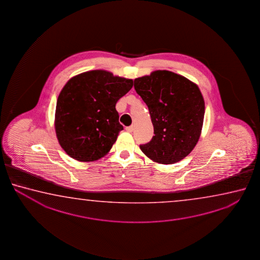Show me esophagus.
<instances>
[{
    "mask_svg": "<svg viewBox=\"0 0 260 260\" xmlns=\"http://www.w3.org/2000/svg\"><path fill=\"white\" fill-rule=\"evenodd\" d=\"M125 130H126L128 133H132L133 130H134V126H133V125H131V126H127V127L125 128Z\"/></svg>",
    "mask_w": 260,
    "mask_h": 260,
    "instance_id": "obj_1",
    "label": "esophagus"
}]
</instances>
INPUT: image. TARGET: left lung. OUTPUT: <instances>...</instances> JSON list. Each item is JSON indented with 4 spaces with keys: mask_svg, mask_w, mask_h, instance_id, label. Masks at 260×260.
Segmentation results:
<instances>
[{
    "mask_svg": "<svg viewBox=\"0 0 260 260\" xmlns=\"http://www.w3.org/2000/svg\"><path fill=\"white\" fill-rule=\"evenodd\" d=\"M135 89L148 107L152 140L140 145L155 163L171 165L194 149L202 132L205 101L198 84L168 70L135 79Z\"/></svg>",
    "mask_w": 260,
    "mask_h": 260,
    "instance_id": "obj_1",
    "label": "left lung"
}]
</instances>
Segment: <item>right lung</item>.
<instances>
[{
    "instance_id": "add662e5",
    "label": "right lung",
    "mask_w": 260,
    "mask_h": 260,
    "mask_svg": "<svg viewBox=\"0 0 260 260\" xmlns=\"http://www.w3.org/2000/svg\"><path fill=\"white\" fill-rule=\"evenodd\" d=\"M134 81L106 70L72 77L58 96L54 128L66 154L80 162L97 161L109 153L123 125L115 105Z\"/></svg>"
}]
</instances>
